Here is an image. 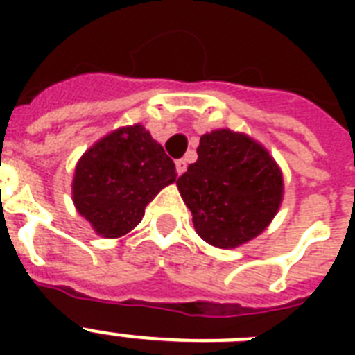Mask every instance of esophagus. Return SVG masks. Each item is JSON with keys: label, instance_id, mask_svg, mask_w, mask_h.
<instances>
[{"label": "esophagus", "instance_id": "esophagus-1", "mask_svg": "<svg viewBox=\"0 0 355 355\" xmlns=\"http://www.w3.org/2000/svg\"><path fill=\"white\" fill-rule=\"evenodd\" d=\"M175 166H177V173H178V175H182V173L186 171V167H188V164H186V160H182V158H180V160L175 162Z\"/></svg>", "mask_w": 355, "mask_h": 355}]
</instances>
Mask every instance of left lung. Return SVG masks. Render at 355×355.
I'll return each instance as SVG.
<instances>
[{"label": "left lung", "mask_w": 355, "mask_h": 355, "mask_svg": "<svg viewBox=\"0 0 355 355\" xmlns=\"http://www.w3.org/2000/svg\"><path fill=\"white\" fill-rule=\"evenodd\" d=\"M197 162L177 180L206 243L232 248L263 232L282 202L284 180L269 153L221 128L200 138Z\"/></svg>", "instance_id": "8db88e82"}]
</instances>
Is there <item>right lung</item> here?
I'll use <instances>...</instances> for the list:
<instances>
[{
  "mask_svg": "<svg viewBox=\"0 0 355 355\" xmlns=\"http://www.w3.org/2000/svg\"><path fill=\"white\" fill-rule=\"evenodd\" d=\"M177 180L175 164L141 125L119 128L85 153L75 169L73 202L97 234L132 230L145 206Z\"/></svg>",
  "mask_w": 355,
  "mask_h": 355,
  "instance_id": "obj_1",
  "label": "right lung"
}]
</instances>
